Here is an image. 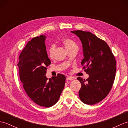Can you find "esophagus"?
<instances>
[{"label":"esophagus","instance_id":"1","mask_svg":"<svg viewBox=\"0 0 128 128\" xmlns=\"http://www.w3.org/2000/svg\"><path fill=\"white\" fill-rule=\"evenodd\" d=\"M66 79H67L68 80L72 81V80H74L75 78H74V77L72 76H69L66 78Z\"/></svg>","mask_w":128,"mask_h":128}]
</instances>
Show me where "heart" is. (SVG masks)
<instances>
[{
  "instance_id": "heart-1",
  "label": "heart",
  "mask_w": 128,
  "mask_h": 128,
  "mask_svg": "<svg viewBox=\"0 0 128 128\" xmlns=\"http://www.w3.org/2000/svg\"><path fill=\"white\" fill-rule=\"evenodd\" d=\"M61 43L64 46V47L66 48V50H68V49H70L74 47H75V46H76V43L73 41L72 39H70L69 38H68V37L62 38L61 40ZM54 50V47L53 45L50 46V47H49L48 52L49 55H50V56H53Z\"/></svg>"
}]
</instances>
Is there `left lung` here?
<instances>
[{
  "label": "left lung",
  "mask_w": 128,
  "mask_h": 128,
  "mask_svg": "<svg viewBox=\"0 0 128 128\" xmlns=\"http://www.w3.org/2000/svg\"><path fill=\"white\" fill-rule=\"evenodd\" d=\"M71 32L82 42L84 58L81 63L89 75L86 80L77 78L81 84L78 91L80 99L86 104H96L107 96L112 88L116 76V59L107 43L91 32Z\"/></svg>",
  "instance_id": "1"
}]
</instances>
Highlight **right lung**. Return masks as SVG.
<instances>
[{
	"mask_svg": "<svg viewBox=\"0 0 128 128\" xmlns=\"http://www.w3.org/2000/svg\"><path fill=\"white\" fill-rule=\"evenodd\" d=\"M41 35L29 41L19 56L18 64L20 78L28 97L42 107H50L58 102L63 90L66 76L58 74L47 78V67L51 62L48 58L44 40Z\"/></svg>",
	"mask_w": 128,
	"mask_h": 128,
	"instance_id": "add662e5",
	"label": "right lung"
}]
</instances>
